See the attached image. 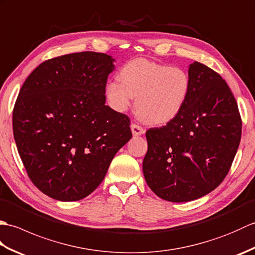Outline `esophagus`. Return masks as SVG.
<instances>
[{
  "instance_id": "1",
  "label": "esophagus",
  "mask_w": 255,
  "mask_h": 255,
  "mask_svg": "<svg viewBox=\"0 0 255 255\" xmlns=\"http://www.w3.org/2000/svg\"><path fill=\"white\" fill-rule=\"evenodd\" d=\"M130 129H131V132H132L133 136H140V134L144 133L143 128L141 126H139V125H136V124H131Z\"/></svg>"
}]
</instances>
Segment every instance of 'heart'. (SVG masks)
<instances>
[{"label": "heart", "instance_id": "1", "mask_svg": "<svg viewBox=\"0 0 255 255\" xmlns=\"http://www.w3.org/2000/svg\"><path fill=\"white\" fill-rule=\"evenodd\" d=\"M118 78L119 81L106 84L108 105L124 113L137 97L139 117L152 126L174 121L185 106L191 90V79L185 70L147 59L129 61L119 70Z\"/></svg>", "mask_w": 255, "mask_h": 255}]
</instances>
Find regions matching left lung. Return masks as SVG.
Instances as JSON below:
<instances>
[{
	"instance_id": "obj_1",
	"label": "left lung",
	"mask_w": 255,
	"mask_h": 255,
	"mask_svg": "<svg viewBox=\"0 0 255 255\" xmlns=\"http://www.w3.org/2000/svg\"><path fill=\"white\" fill-rule=\"evenodd\" d=\"M191 90L174 121L145 132L142 163L152 192L173 203L191 202L224 181L241 139V118L228 84L205 64L188 66Z\"/></svg>"
}]
</instances>
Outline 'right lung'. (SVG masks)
<instances>
[{"label": "right lung", "mask_w": 255, "mask_h": 255, "mask_svg": "<svg viewBox=\"0 0 255 255\" xmlns=\"http://www.w3.org/2000/svg\"><path fill=\"white\" fill-rule=\"evenodd\" d=\"M115 61L106 53H70L39 64L21 86L14 139L27 174L47 196H89L131 139L129 118L105 105Z\"/></svg>", "instance_id": "add662e5"}]
</instances>
